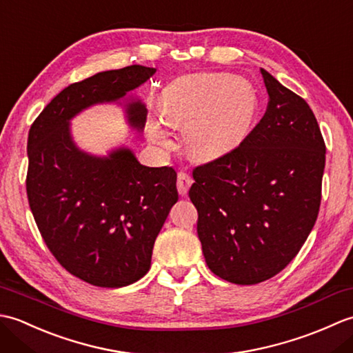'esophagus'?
I'll list each match as a JSON object with an SVG mask.
<instances>
[{"instance_id":"obj_1","label":"esophagus","mask_w":353,"mask_h":353,"mask_svg":"<svg viewBox=\"0 0 353 353\" xmlns=\"http://www.w3.org/2000/svg\"><path fill=\"white\" fill-rule=\"evenodd\" d=\"M192 177L188 174V172H185V171H181L177 174V191H179V194H181V196H186V194H188V190H190V186L192 185Z\"/></svg>"}]
</instances>
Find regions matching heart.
<instances>
[{
  "instance_id": "heart-1",
  "label": "heart",
  "mask_w": 353,
  "mask_h": 353,
  "mask_svg": "<svg viewBox=\"0 0 353 353\" xmlns=\"http://www.w3.org/2000/svg\"><path fill=\"white\" fill-rule=\"evenodd\" d=\"M259 100L244 79L226 72L182 76L163 89L162 118L148 123L150 139L171 142L170 125H186V138L199 159L230 153L249 137L258 117Z\"/></svg>"
}]
</instances>
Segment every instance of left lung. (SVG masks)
Returning a JSON list of instances; mask_svg holds the SVG:
<instances>
[{
  "label": "left lung",
  "instance_id": "1",
  "mask_svg": "<svg viewBox=\"0 0 353 353\" xmlns=\"http://www.w3.org/2000/svg\"><path fill=\"white\" fill-rule=\"evenodd\" d=\"M265 115L241 144L194 168L190 199L211 272L236 285L276 276L316 224L326 145L302 97L261 70Z\"/></svg>",
  "mask_w": 353,
  "mask_h": 353
}]
</instances>
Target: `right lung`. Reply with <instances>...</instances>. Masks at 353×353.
<instances>
[{
	"instance_id": "1",
	"label": "right lung",
	"mask_w": 353,
	"mask_h": 353,
	"mask_svg": "<svg viewBox=\"0 0 353 353\" xmlns=\"http://www.w3.org/2000/svg\"><path fill=\"white\" fill-rule=\"evenodd\" d=\"M154 72L132 65L72 83L28 132L26 185L37 229L59 264L95 287H125L148 272L156 236L179 199L177 174L141 165L127 147L89 154L72 141L70 121L94 104L124 99ZM125 112L133 129H144V103L132 100Z\"/></svg>"
}]
</instances>
